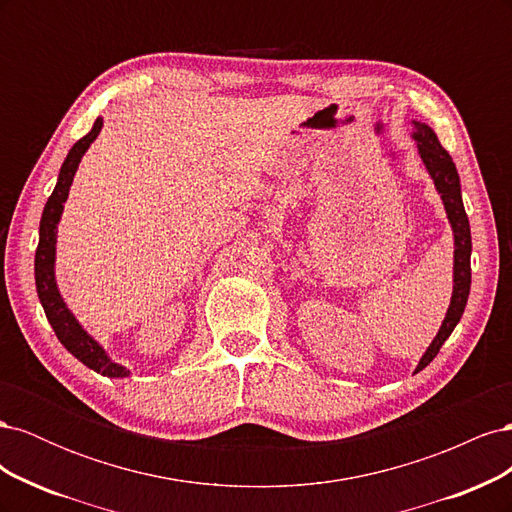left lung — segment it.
Wrapping results in <instances>:
<instances>
[{
    "label": "left lung",
    "mask_w": 512,
    "mask_h": 512,
    "mask_svg": "<svg viewBox=\"0 0 512 512\" xmlns=\"http://www.w3.org/2000/svg\"><path fill=\"white\" fill-rule=\"evenodd\" d=\"M414 141L418 143V153L429 170V175L436 183L438 192L442 194L444 207L448 213V220H451L453 232H455V286H453V299L451 307H448L446 318L442 322V327L433 339L427 352L423 354L421 363H418L416 371L425 369L436 354L440 352L442 344L448 339V335L453 333L457 327V322L461 320L463 309H466L468 303V294H470V284H472V269H470V254H472V237H470V222L466 209H463V200H461V185H459V175L457 168L453 164V158L448 156V151L440 145L436 132H433L425 123L414 121ZM414 371V374H416Z\"/></svg>",
    "instance_id": "8db88e82"
}]
</instances>
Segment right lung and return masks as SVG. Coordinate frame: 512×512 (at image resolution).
Here are the masks:
<instances>
[{
    "label": "right lung",
    "instance_id": "add662e5",
    "mask_svg": "<svg viewBox=\"0 0 512 512\" xmlns=\"http://www.w3.org/2000/svg\"><path fill=\"white\" fill-rule=\"evenodd\" d=\"M100 128H102V119H96L91 132L85 134L81 141L74 143V147L68 153V158L64 160V164H61L55 190L49 196V200H46L44 211H42V220H40V241H38V250H36V288H38L40 303L44 307V314H46V318H49L57 339L66 346V350L70 354H74L81 363L98 371V374H102V376L126 378V376H130V371L108 359L106 352L98 346V342H94V339H91L83 331L81 324L76 322V318L70 314V309L66 307L64 299L59 297V290L55 284V273H53L57 222L61 218V211H64V203L68 198L76 168H79L83 153L89 149L91 143L96 141Z\"/></svg>",
    "mask_w": 512,
    "mask_h": 512
}]
</instances>
